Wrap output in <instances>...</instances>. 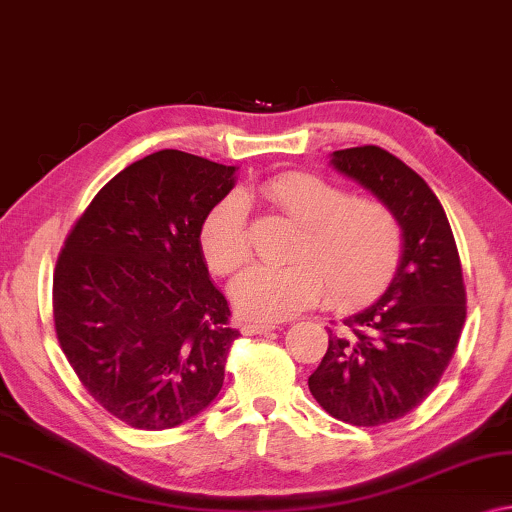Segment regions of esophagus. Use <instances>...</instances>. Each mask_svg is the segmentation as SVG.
<instances>
[{
    "instance_id": "obj_1",
    "label": "esophagus",
    "mask_w": 512,
    "mask_h": 512,
    "mask_svg": "<svg viewBox=\"0 0 512 512\" xmlns=\"http://www.w3.org/2000/svg\"><path fill=\"white\" fill-rule=\"evenodd\" d=\"M276 329V324H257V322H243L241 324V333L246 335H262Z\"/></svg>"
}]
</instances>
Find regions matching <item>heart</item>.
Wrapping results in <instances>:
<instances>
[{
  "label": "heart",
  "mask_w": 512,
  "mask_h": 512,
  "mask_svg": "<svg viewBox=\"0 0 512 512\" xmlns=\"http://www.w3.org/2000/svg\"><path fill=\"white\" fill-rule=\"evenodd\" d=\"M262 195L299 227L285 266H255L232 287L234 308L255 322L292 317L326 289L338 308H356L384 292L402 259V227L388 204L349 197L310 172H282ZM200 248L213 273L234 276L253 257V230L243 197L230 195L200 227Z\"/></svg>",
  "instance_id": "obj_1"
}]
</instances>
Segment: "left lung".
I'll return each mask as SVG.
<instances>
[{"label":"left lung","instance_id":"1","mask_svg":"<svg viewBox=\"0 0 512 512\" xmlns=\"http://www.w3.org/2000/svg\"><path fill=\"white\" fill-rule=\"evenodd\" d=\"M331 165L372 190L402 227L393 282L345 329H329L308 379L333 418L375 427L407 416L439 384L467 319V292L446 211L409 165L375 144L333 151Z\"/></svg>","mask_w":512,"mask_h":512}]
</instances>
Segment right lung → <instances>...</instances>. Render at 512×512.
<instances>
[{
	"instance_id": "obj_1",
	"label": "right lung",
	"mask_w": 512,
	"mask_h": 512,
	"mask_svg": "<svg viewBox=\"0 0 512 512\" xmlns=\"http://www.w3.org/2000/svg\"><path fill=\"white\" fill-rule=\"evenodd\" d=\"M236 167L156 151L98 190L52 280L55 331L98 404L137 430H170L220 393L239 331L200 248Z\"/></svg>"
}]
</instances>
